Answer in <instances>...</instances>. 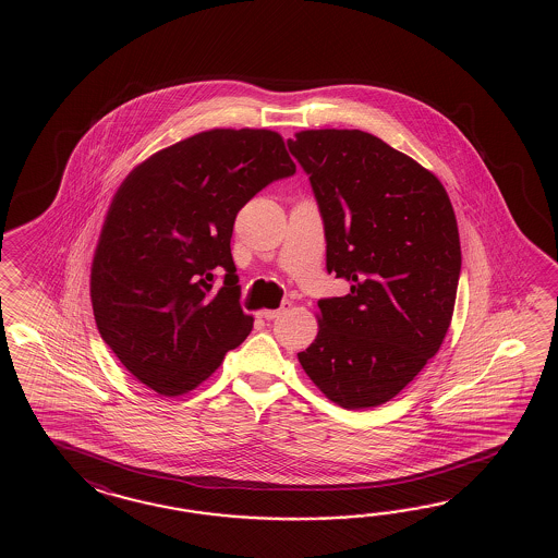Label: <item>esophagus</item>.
Here are the masks:
<instances>
[{
    "mask_svg": "<svg viewBox=\"0 0 558 558\" xmlns=\"http://www.w3.org/2000/svg\"><path fill=\"white\" fill-rule=\"evenodd\" d=\"M291 307V303H289V301H283V303H281V307L279 308H263L262 313H259V315H262L263 319L265 320H274V319H277V317H279V315H283L284 311H287V308Z\"/></svg>",
    "mask_w": 558,
    "mask_h": 558,
    "instance_id": "esophagus-1",
    "label": "esophagus"
}]
</instances>
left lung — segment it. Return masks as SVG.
I'll return each instance as SVG.
<instances>
[{
    "mask_svg": "<svg viewBox=\"0 0 558 558\" xmlns=\"http://www.w3.org/2000/svg\"><path fill=\"white\" fill-rule=\"evenodd\" d=\"M287 145L319 205L327 271L351 287L317 303L319 332L299 363L332 403L379 407L449 331L461 275L451 199L425 167L365 131H301Z\"/></svg>",
    "mask_w": 558,
    "mask_h": 558,
    "instance_id": "obj_1",
    "label": "left lung"
}]
</instances>
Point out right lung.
Segmentation results:
<instances>
[{
    "mask_svg": "<svg viewBox=\"0 0 558 558\" xmlns=\"http://www.w3.org/2000/svg\"><path fill=\"white\" fill-rule=\"evenodd\" d=\"M295 163L269 130H211L151 155L121 183L92 265L101 339L163 397L195 389L247 339L231 235L239 209ZM227 271L215 290L214 274Z\"/></svg>",
    "mask_w": 558,
    "mask_h": 558,
    "instance_id": "1",
    "label": "right lung"
}]
</instances>
